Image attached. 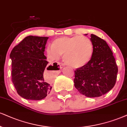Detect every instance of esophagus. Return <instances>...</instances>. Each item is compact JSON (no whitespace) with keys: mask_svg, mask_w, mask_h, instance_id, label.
Segmentation results:
<instances>
[{"mask_svg":"<svg viewBox=\"0 0 127 127\" xmlns=\"http://www.w3.org/2000/svg\"><path fill=\"white\" fill-rule=\"evenodd\" d=\"M56 64H57V66H58V68H59V69H61L62 68V65H61V64L59 63V62H56Z\"/></svg>","mask_w":127,"mask_h":127,"instance_id":"34e87169","label":"esophagus"}]
</instances>
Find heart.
Here are the masks:
<instances>
[{
    "instance_id": "b5f03b06",
    "label": "heart",
    "mask_w": 127,
    "mask_h": 127,
    "mask_svg": "<svg viewBox=\"0 0 127 127\" xmlns=\"http://www.w3.org/2000/svg\"><path fill=\"white\" fill-rule=\"evenodd\" d=\"M50 57L56 59L63 55L67 66L79 68L90 62L93 54V45L90 39L80 35L61 37L52 42L51 48L47 49Z\"/></svg>"
}]
</instances>
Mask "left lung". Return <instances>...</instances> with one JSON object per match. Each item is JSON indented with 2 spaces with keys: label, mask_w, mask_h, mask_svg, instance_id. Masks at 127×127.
<instances>
[{
  "label": "left lung",
  "mask_w": 127,
  "mask_h": 127,
  "mask_svg": "<svg viewBox=\"0 0 127 127\" xmlns=\"http://www.w3.org/2000/svg\"><path fill=\"white\" fill-rule=\"evenodd\" d=\"M88 34H85V35ZM93 54L90 62L75 71V87L81 94L94 98L105 94L114 87L118 66L107 42L91 34Z\"/></svg>",
  "instance_id": "obj_1"
}]
</instances>
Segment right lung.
Instances as JSON below:
<instances>
[{
  "label": "right lung",
  "mask_w": 127,
  "mask_h": 127,
  "mask_svg": "<svg viewBox=\"0 0 127 127\" xmlns=\"http://www.w3.org/2000/svg\"><path fill=\"white\" fill-rule=\"evenodd\" d=\"M48 37L28 36L11 51L12 79L18 94L26 99L40 100L48 95L51 85L43 78L45 69L55 70L44 55Z\"/></svg>",
  "instance_id": "1"
}]
</instances>
